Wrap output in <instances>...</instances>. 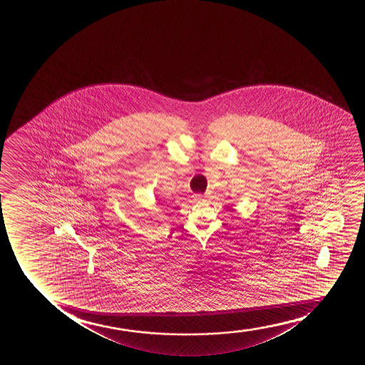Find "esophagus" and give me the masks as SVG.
I'll return each instance as SVG.
<instances>
[{
  "label": "esophagus",
  "instance_id": "esophagus-1",
  "mask_svg": "<svg viewBox=\"0 0 365 365\" xmlns=\"http://www.w3.org/2000/svg\"><path fill=\"white\" fill-rule=\"evenodd\" d=\"M193 198H195V202H200V200H203V197L200 195H193Z\"/></svg>",
  "mask_w": 365,
  "mask_h": 365
}]
</instances>
